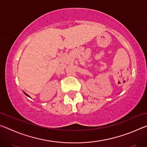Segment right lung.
<instances>
[{
  "label": "right lung",
  "instance_id": "right-lung-1",
  "mask_svg": "<svg viewBox=\"0 0 147 147\" xmlns=\"http://www.w3.org/2000/svg\"><path fill=\"white\" fill-rule=\"evenodd\" d=\"M23 92H24V91H23ZM24 94H26V95L27 96H28V97H30V96L28 95V94H26V93H25V92H24Z\"/></svg>",
  "mask_w": 147,
  "mask_h": 147
}]
</instances>
